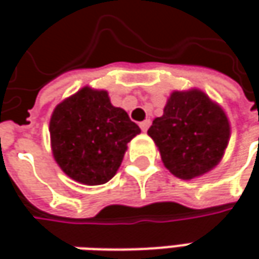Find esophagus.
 Listing matches in <instances>:
<instances>
[{"mask_svg":"<svg viewBox=\"0 0 259 259\" xmlns=\"http://www.w3.org/2000/svg\"><path fill=\"white\" fill-rule=\"evenodd\" d=\"M150 119H145V121H143V122H140V128L143 130V131H147L148 130V126H150Z\"/></svg>","mask_w":259,"mask_h":259,"instance_id":"34e87169","label":"esophagus"}]
</instances>
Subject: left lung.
<instances>
[{
	"instance_id": "obj_1",
	"label": "left lung",
	"mask_w": 259,
	"mask_h": 259,
	"mask_svg": "<svg viewBox=\"0 0 259 259\" xmlns=\"http://www.w3.org/2000/svg\"><path fill=\"white\" fill-rule=\"evenodd\" d=\"M229 134L224 109L199 89L173 92L163 116L148 130L165 167L183 180L212 170L224 155Z\"/></svg>"
}]
</instances>
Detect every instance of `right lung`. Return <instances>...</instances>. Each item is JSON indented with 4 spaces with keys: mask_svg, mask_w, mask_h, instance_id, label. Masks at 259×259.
<instances>
[{
    "mask_svg": "<svg viewBox=\"0 0 259 259\" xmlns=\"http://www.w3.org/2000/svg\"><path fill=\"white\" fill-rule=\"evenodd\" d=\"M140 126L111 104L106 91L82 88L57 105L50 119L53 157L70 179L88 186L109 182Z\"/></svg>",
    "mask_w": 259,
    "mask_h": 259,
    "instance_id": "1",
    "label": "right lung"
}]
</instances>
